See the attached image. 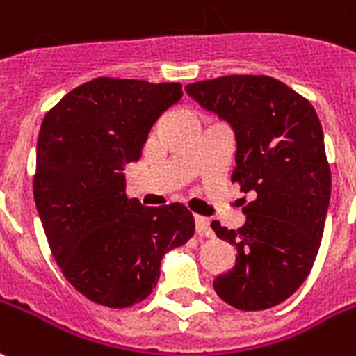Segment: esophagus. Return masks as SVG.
Masks as SVG:
<instances>
[{
    "label": "esophagus",
    "instance_id": "1",
    "mask_svg": "<svg viewBox=\"0 0 356 356\" xmlns=\"http://www.w3.org/2000/svg\"><path fill=\"white\" fill-rule=\"evenodd\" d=\"M194 222H196V232L200 233V235H209V233H211V222H209V218L196 214V216H194Z\"/></svg>",
    "mask_w": 356,
    "mask_h": 356
}]
</instances>
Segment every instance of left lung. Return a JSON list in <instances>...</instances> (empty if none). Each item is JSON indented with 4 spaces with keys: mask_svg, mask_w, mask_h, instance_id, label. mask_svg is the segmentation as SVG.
I'll return each instance as SVG.
<instances>
[{
    "mask_svg": "<svg viewBox=\"0 0 356 356\" xmlns=\"http://www.w3.org/2000/svg\"><path fill=\"white\" fill-rule=\"evenodd\" d=\"M184 91L232 127V181L256 192L243 209L244 226L211 224L237 248L232 270L214 278V291L237 310L273 308L302 286L321 244L330 168L319 118L305 97L270 76H222Z\"/></svg>",
    "mask_w": 356,
    "mask_h": 356,
    "instance_id": "left-lung-1",
    "label": "left lung"
}]
</instances>
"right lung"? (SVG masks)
I'll list each match as a JSON object with an SVG mask.
<instances>
[{"label": "right lung", "instance_id": "right-lung-1", "mask_svg": "<svg viewBox=\"0 0 356 356\" xmlns=\"http://www.w3.org/2000/svg\"><path fill=\"white\" fill-rule=\"evenodd\" d=\"M181 97V83L95 78L42 119L35 205L61 273L97 305L149 297L162 257L194 235L181 203L143 207L124 194V164L142 156L151 127Z\"/></svg>", "mask_w": 356, "mask_h": 356}]
</instances>
